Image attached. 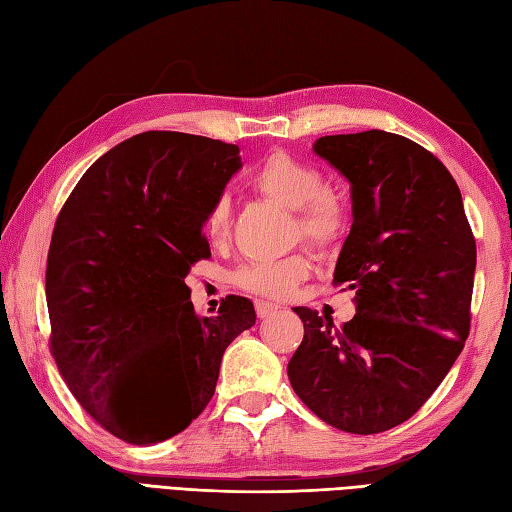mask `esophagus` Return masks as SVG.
I'll return each instance as SVG.
<instances>
[{
  "instance_id": "esophagus-1",
  "label": "esophagus",
  "mask_w": 512,
  "mask_h": 512,
  "mask_svg": "<svg viewBox=\"0 0 512 512\" xmlns=\"http://www.w3.org/2000/svg\"><path fill=\"white\" fill-rule=\"evenodd\" d=\"M277 310H279V306H275V303L255 301V312H257L259 319H264V317H268V314H273V312H277Z\"/></svg>"
}]
</instances>
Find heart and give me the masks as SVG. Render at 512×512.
Instances as JSON below:
<instances>
[{
    "label": "heart",
    "mask_w": 512,
    "mask_h": 512,
    "mask_svg": "<svg viewBox=\"0 0 512 512\" xmlns=\"http://www.w3.org/2000/svg\"><path fill=\"white\" fill-rule=\"evenodd\" d=\"M250 187L268 200L295 209V235L319 250L334 248L350 226V209L339 193L325 187L319 167L303 162L286 151L268 154L250 173ZM202 233L213 246L224 244L231 235V204L224 198L213 200L204 215ZM306 255L281 259H259L239 270L235 281L239 288L259 297L284 299L310 275Z\"/></svg>",
    "instance_id": "heart-1"
}]
</instances>
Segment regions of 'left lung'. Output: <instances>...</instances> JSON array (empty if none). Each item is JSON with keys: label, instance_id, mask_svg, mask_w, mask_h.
<instances>
[{"label": "left lung", "instance_id": "8db88e82", "mask_svg": "<svg viewBox=\"0 0 512 512\" xmlns=\"http://www.w3.org/2000/svg\"><path fill=\"white\" fill-rule=\"evenodd\" d=\"M314 151L352 184L334 284L356 292V314L336 328L295 308L303 341L288 378L314 416L369 436L409 420L460 356L475 237L449 169L413 140L369 129L323 136Z\"/></svg>", "mask_w": 512, "mask_h": 512}]
</instances>
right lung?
Listing matches in <instances>:
<instances>
[{"label":"right lung","instance_id":"right-lung-1","mask_svg":"<svg viewBox=\"0 0 512 512\" xmlns=\"http://www.w3.org/2000/svg\"><path fill=\"white\" fill-rule=\"evenodd\" d=\"M242 167L237 145L145 132L107 151L54 222L46 266L50 352L72 396L112 436L156 444L209 405L222 356L253 328L246 297L198 317L184 277L211 257L204 215ZM156 386L147 414L128 407Z\"/></svg>","mask_w":512,"mask_h":512}]
</instances>
